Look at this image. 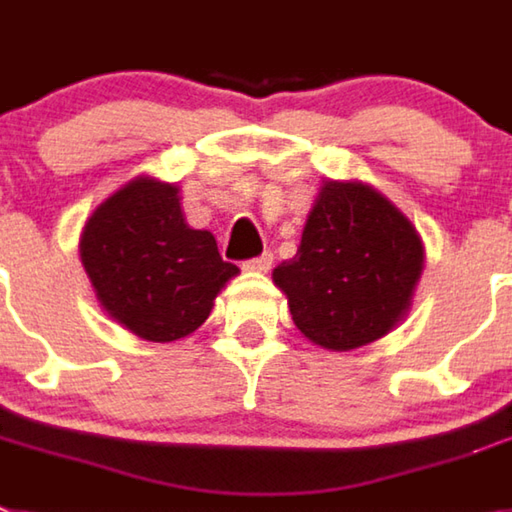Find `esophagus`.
<instances>
[{"label":"esophagus","instance_id":"esophagus-1","mask_svg":"<svg viewBox=\"0 0 512 512\" xmlns=\"http://www.w3.org/2000/svg\"><path fill=\"white\" fill-rule=\"evenodd\" d=\"M273 268V255L270 252H262L260 257H252V260L244 262V270H250V273H268Z\"/></svg>","mask_w":512,"mask_h":512}]
</instances>
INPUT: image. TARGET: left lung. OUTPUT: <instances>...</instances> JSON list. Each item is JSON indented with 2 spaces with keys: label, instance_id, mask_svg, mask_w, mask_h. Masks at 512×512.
Instances as JSON below:
<instances>
[{
  "label": "left lung",
  "instance_id": "left-lung-1",
  "mask_svg": "<svg viewBox=\"0 0 512 512\" xmlns=\"http://www.w3.org/2000/svg\"><path fill=\"white\" fill-rule=\"evenodd\" d=\"M425 268L412 221L361 180H322L296 257L273 270L293 324L314 345L348 353L407 319Z\"/></svg>",
  "mask_w": 512,
  "mask_h": 512
}]
</instances>
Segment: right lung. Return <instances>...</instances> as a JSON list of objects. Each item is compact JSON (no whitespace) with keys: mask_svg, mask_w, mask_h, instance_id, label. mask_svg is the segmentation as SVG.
I'll list each match as a JSON object with an SVG mask.
<instances>
[{"mask_svg":"<svg viewBox=\"0 0 512 512\" xmlns=\"http://www.w3.org/2000/svg\"><path fill=\"white\" fill-rule=\"evenodd\" d=\"M79 257L108 317L146 342H175L208 319L239 268L193 229L175 182L139 175L84 221Z\"/></svg>","mask_w":512,"mask_h":512,"instance_id":"1","label":"right lung"}]
</instances>
